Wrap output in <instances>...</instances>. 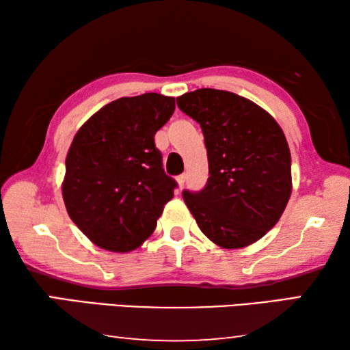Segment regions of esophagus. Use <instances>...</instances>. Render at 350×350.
Here are the masks:
<instances>
[{
    "instance_id": "34e87169",
    "label": "esophagus",
    "mask_w": 350,
    "mask_h": 350,
    "mask_svg": "<svg viewBox=\"0 0 350 350\" xmlns=\"http://www.w3.org/2000/svg\"><path fill=\"white\" fill-rule=\"evenodd\" d=\"M177 183H179V187L182 188L183 187V183H185V180H187V174H180V176H177Z\"/></svg>"
}]
</instances>
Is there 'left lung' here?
<instances>
[{
    "instance_id": "1",
    "label": "left lung",
    "mask_w": 350,
    "mask_h": 350,
    "mask_svg": "<svg viewBox=\"0 0 350 350\" xmlns=\"http://www.w3.org/2000/svg\"><path fill=\"white\" fill-rule=\"evenodd\" d=\"M202 128L208 182L183 191L200 232L222 248L253 244L280 221L292 194L290 150L267 111L238 94L202 88L176 98Z\"/></svg>"
}]
</instances>
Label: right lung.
<instances>
[{
    "mask_svg": "<svg viewBox=\"0 0 350 350\" xmlns=\"http://www.w3.org/2000/svg\"><path fill=\"white\" fill-rule=\"evenodd\" d=\"M174 97H122L83 123L66 156L62 185L68 215L108 252L135 250L152 234L177 183L165 174L154 135L174 112Z\"/></svg>",
    "mask_w": 350,
    "mask_h": 350,
    "instance_id": "right-lung-1",
    "label": "right lung"
}]
</instances>
